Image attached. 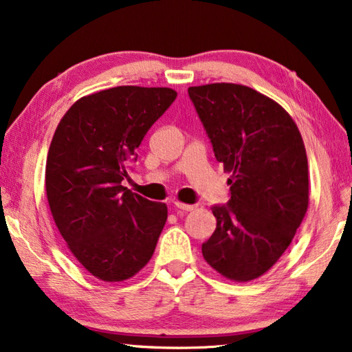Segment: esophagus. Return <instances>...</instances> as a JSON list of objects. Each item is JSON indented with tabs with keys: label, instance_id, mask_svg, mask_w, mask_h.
<instances>
[{
	"label": "esophagus",
	"instance_id": "1",
	"mask_svg": "<svg viewBox=\"0 0 352 352\" xmlns=\"http://www.w3.org/2000/svg\"><path fill=\"white\" fill-rule=\"evenodd\" d=\"M175 208L183 210V211H192L196 210V205H189V204H182V202H174Z\"/></svg>",
	"mask_w": 352,
	"mask_h": 352
}]
</instances>
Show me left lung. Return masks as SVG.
<instances>
[{"label": "left lung", "mask_w": 352, "mask_h": 352, "mask_svg": "<svg viewBox=\"0 0 352 352\" xmlns=\"http://www.w3.org/2000/svg\"><path fill=\"white\" fill-rule=\"evenodd\" d=\"M188 94L216 160L232 172L230 199L211 206L217 224L204 258L230 280H254L280 258L307 213L302 138L280 104L248 86L214 82Z\"/></svg>", "instance_id": "obj_1"}]
</instances>
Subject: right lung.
Listing matches in <instances>:
<instances>
[{
  "label": "right lung",
  "instance_id": "obj_1",
  "mask_svg": "<svg viewBox=\"0 0 352 352\" xmlns=\"http://www.w3.org/2000/svg\"><path fill=\"white\" fill-rule=\"evenodd\" d=\"M175 97L169 87H111L72 104L54 131L45 167L50 210L70 252L104 282L141 271L163 232L166 204L122 182Z\"/></svg>",
  "mask_w": 352,
  "mask_h": 352
}]
</instances>
